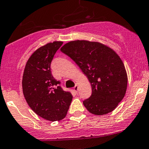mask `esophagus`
<instances>
[{
  "instance_id": "34e87169",
  "label": "esophagus",
  "mask_w": 149,
  "mask_h": 149,
  "mask_svg": "<svg viewBox=\"0 0 149 149\" xmlns=\"http://www.w3.org/2000/svg\"><path fill=\"white\" fill-rule=\"evenodd\" d=\"M73 90H74V91L76 92H78V85L76 84V85H75V87H74V88H73Z\"/></svg>"
}]
</instances>
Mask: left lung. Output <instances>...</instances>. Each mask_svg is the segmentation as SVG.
<instances>
[{
    "label": "left lung",
    "mask_w": 149,
    "mask_h": 149,
    "mask_svg": "<svg viewBox=\"0 0 149 149\" xmlns=\"http://www.w3.org/2000/svg\"><path fill=\"white\" fill-rule=\"evenodd\" d=\"M60 49L78 65L91 84V96L83 101L88 111L104 115L113 111L127 86V73L119 56L100 42L88 40L71 41Z\"/></svg>",
    "instance_id": "left-lung-1"
}]
</instances>
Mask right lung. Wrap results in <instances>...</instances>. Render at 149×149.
<instances>
[{"instance_id":"1","label":"right lung","mask_w":149,"mask_h":149,"mask_svg":"<svg viewBox=\"0 0 149 149\" xmlns=\"http://www.w3.org/2000/svg\"><path fill=\"white\" fill-rule=\"evenodd\" d=\"M62 44L61 41L49 42L36 50L27 61L22 78L27 104L37 115L49 121L65 118L73 98L51 72V62Z\"/></svg>"}]
</instances>
